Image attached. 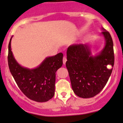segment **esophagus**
<instances>
[{
    "instance_id": "obj_1",
    "label": "esophagus",
    "mask_w": 123,
    "mask_h": 123,
    "mask_svg": "<svg viewBox=\"0 0 123 123\" xmlns=\"http://www.w3.org/2000/svg\"><path fill=\"white\" fill-rule=\"evenodd\" d=\"M66 62H67V58H66L65 56H64L63 58V64H65Z\"/></svg>"
}]
</instances>
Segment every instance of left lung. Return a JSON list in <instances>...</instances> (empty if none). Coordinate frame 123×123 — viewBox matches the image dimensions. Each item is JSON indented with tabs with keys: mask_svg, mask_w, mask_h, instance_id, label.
Instances as JSON below:
<instances>
[{
	"mask_svg": "<svg viewBox=\"0 0 123 123\" xmlns=\"http://www.w3.org/2000/svg\"><path fill=\"white\" fill-rule=\"evenodd\" d=\"M105 46L99 55H92L88 44H75L67 50L66 66L72 89L82 98L95 96L105 86L112 72L114 63L113 42L108 31L102 28ZM110 65L111 69L108 66Z\"/></svg>",
	"mask_w": 123,
	"mask_h": 123,
	"instance_id": "left-lung-1",
	"label": "left lung"
}]
</instances>
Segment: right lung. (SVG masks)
Segmentation results:
<instances>
[{"instance_id":"add662e5","label":"right lung","mask_w":123,"mask_h":123,"mask_svg":"<svg viewBox=\"0 0 123 123\" xmlns=\"http://www.w3.org/2000/svg\"><path fill=\"white\" fill-rule=\"evenodd\" d=\"M12 38L9 43L8 64L18 86L31 100L38 102L48 101L55 95L56 72L63 65V53L46 57L35 68H25L14 57L11 50Z\"/></svg>"}]
</instances>
